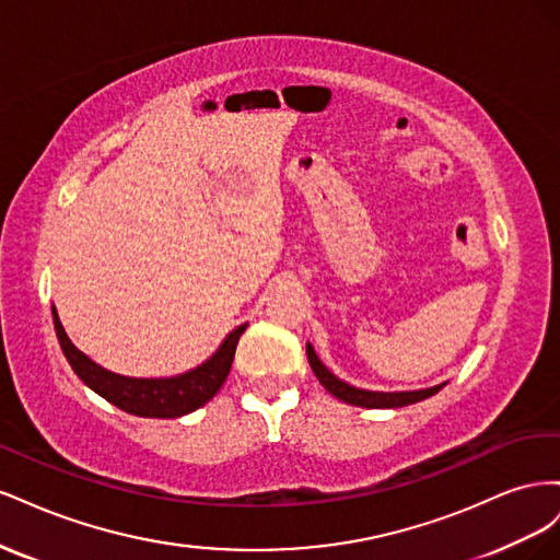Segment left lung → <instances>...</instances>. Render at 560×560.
I'll use <instances>...</instances> for the list:
<instances>
[{
  "label": "left lung",
  "mask_w": 560,
  "mask_h": 560,
  "mask_svg": "<svg viewBox=\"0 0 560 560\" xmlns=\"http://www.w3.org/2000/svg\"><path fill=\"white\" fill-rule=\"evenodd\" d=\"M306 354H308L313 374L317 376V381L322 385H325L327 393H331L336 399H341L346 404L362 406V409H399V406H409V404H416V401H422V399L436 395L439 389L446 385V383H439V385L425 387V389H406V393H378V389L354 387L338 376H334L331 371L319 362V358L315 354V348L311 343H306Z\"/></svg>",
  "instance_id": "left-lung-1"
}]
</instances>
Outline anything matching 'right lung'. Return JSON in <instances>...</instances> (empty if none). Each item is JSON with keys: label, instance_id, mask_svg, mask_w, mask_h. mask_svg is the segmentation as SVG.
<instances>
[{"label": "right lung", "instance_id": "obj_1", "mask_svg": "<svg viewBox=\"0 0 560 560\" xmlns=\"http://www.w3.org/2000/svg\"><path fill=\"white\" fill-rule=\"evenodd\" d=\"M54 325L62 354L83 385H89L95 395L114 404L116 409L140 418H182L206 406L224 385L235 358V346L247 329V325L235 327L206 362L184 371V374L171 378H130L114 374V371L95 364L89 354H83L65 334L56 306Z\"/></svg>", "mask_w": 560, "mask_h": 560}]
</instances>
